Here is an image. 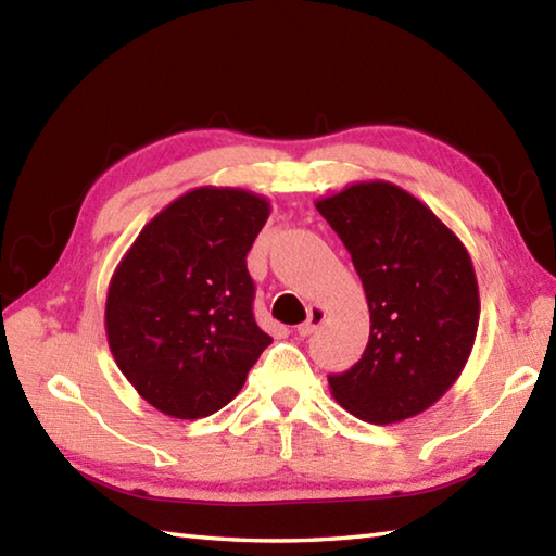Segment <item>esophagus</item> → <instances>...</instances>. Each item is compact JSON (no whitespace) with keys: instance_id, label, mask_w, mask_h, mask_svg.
Listing matches in <instances>:
<instances>
[{"instance_id":"1","label":"esophagus","mask_w":556,"mask_h":556,"mask_svg":"<svg viewBox=\"0 0 556 556\" xmlns=\"http://www.w3.org/2000/svg\"><path fill=\"white\" fill-rule=\"evenodd\" d=\"M325 315L327 313H325L323 305H311V308H308V320L301 323L299 329H296L299 337H311L315 329L325 323Z\"/></svg>"}]
</instances>
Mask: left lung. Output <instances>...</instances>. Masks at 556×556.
<instances>
[{"label":"left lung","mask_w":556,"mask_h":556,"mask_svg":"<svg viewBox=\"0 0 556 556\" xmlns=\"http://www.w3.org/2000/svg\"><path fill=\"white\" fill-rule=\"evenodd\" d=\"M351 253L370 308L361 361L329 375L332 396L375 425L430 408L473 349L480 299L458 236L404 188L363 181L317 200Z\"/></svg>","instance_id":"8db88e82"}]
</instances>
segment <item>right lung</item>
<instances>
[{
  "label": "right lung",
  "instance_id": "right-lung-1",
  "mask_svg": "<svg viewBox=\"0 0 556 556\" xmlns=\"http://www.w3.org/2000/svg\"><path fill=\"white\" fill-rule=\"evenodd\" d=\"M267 217L269 203L251 191L195 188L146 224L114 271L104 308L112 356L172 418L227 406L271 344L245 267Z\"/></svg>",
  "mask_w": 556,
  "mask_h": 556
}]
</instances>
